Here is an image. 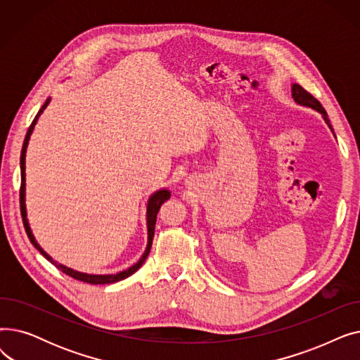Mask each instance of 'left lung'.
Here are the masks:
<instances>
[{"label": "left lung", "mask_w": 360, "mask_h": 360, "mask_svg": "<svg viewBox=\"0 0 360 360\" xmlns=\"http://www.w3.org/2000/svg\"><path fill=\"white\" fill-rule=\"evenodd\" d=\"M292 98H293V101H295L297 105L305 106V108H311V109L316 110L318 113H321V117H323V120L326 121V124L328 125V128L331 129V132L334 134V129H333V127H331V124H330V120H328V115H327L326 109L323 108V105H321V103L312 96V94H309L305 89H302L299 84L293 83V84H292ZM334 137H335V134H334Z\"/></svg>", "instance_id": "left-lung-1"}]
</instances>
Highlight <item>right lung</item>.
Here are the masks:
<instances>
[{
  "mask_svg": "<svg viewBox=\"0 0 360 360\" xmlns=\"http://www.w3.org/2000/svg\"><path fill=\"white\" fill-rule=\"evenodd\" d=\"M51 102V98L46 99V102L44 103V106L41 108V110L37 112V115L34 117L32 125L29 127L27 129V134L25 137V143H23V148H22V155H20V174H22V186H20V210H22V217H23V224H25V229H26V233L30 239V242L33 243V247L39 251L49 262H52L53 266L61 270L63 273H65L67 276L75 278V280H80V281H86V283H90V285H108V283H117L120 280H124L127 277H129L131 274H134L141 266L143 262L146 261L148 252H150V248H151V242H153V236H155V224H156V217H158V212L160 209V205L170 198V191L166 190V188H160V190L155 191L153 194H151L147 200V204H146V223H147V245H146V250H144V254L141 255V258L136 262L132 264L131 267H128L127 270H122L117 274H89V273H82V271H77V270H72L67 266H64V264H60L56 262L48 252L44 251V248L41 247L39 243H37V240L34 239L33 236V232L30 229V224H29V220H27V210H26V151H27V146H29V140H30V136L32 132L34 129V125L37 124V120H39V117L44 113V110L46 109V106L49 105Z\"/></svg>",
  "mask_w": 360,
  "mask_h": 360,
  "instance_id": "1",
  "label": "right lung"
}]
</instances>
